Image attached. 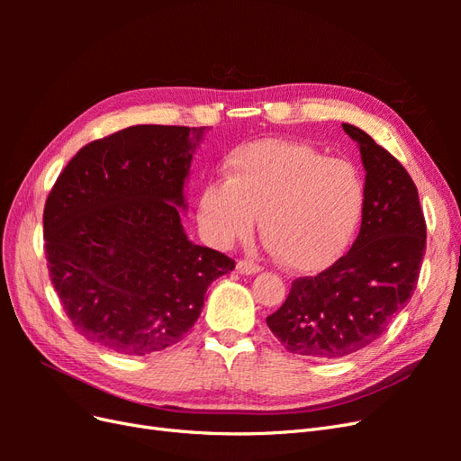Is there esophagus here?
<instances>
[{
	"mask_svg": "<svg viewBox=\"0 0 461 461\" xmlns=\"http://www.w3.org/2000/svg\"><path fill=\"white\" fill-rule=\"evenodd\" d=\"M236 271H239L240 275H256L261 271V265H258L254 261H248V259H240L239 263H236Z\"/></svg>",
	"mask_w": 461,
	"mask_h": 461,
	"instance_id": "34e87169",
	"label": "esophagus"
}]
</instances>
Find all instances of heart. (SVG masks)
Segmentation results:
<instances>
[{"label":"heart","mask_w":461,"mask_h":461,"mask_svg":"<svg viewBox=\"0 0 461 461\" xmlns=\"http://www.w3.org/2000/svg\"><path fill=\"white\" fill-rule=\"evenodd\" d=\"M225 178L200 188L196 215L209 244L230 248L259 229L290 269L323 271L354 240L366 207L357 167L313 146L278 138L232 148Z\"/></svg>","instance_id":"heart-1"}]
</instances>
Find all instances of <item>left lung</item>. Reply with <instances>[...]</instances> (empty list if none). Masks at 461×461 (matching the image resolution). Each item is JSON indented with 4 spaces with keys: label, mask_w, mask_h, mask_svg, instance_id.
Returning a JSON list of instances; mask_svg holds the SVG:
<instances>
[{
    "label": "left lung",
    "mask_w": 461,
    "mask_h": 461,
    "mask_svg": "<svg viewBox=\"0 0 461 461\" xmlns=\"http://www.w3.org/2000/svg\"><path fill=\"white\" fill-rule=\"evenodd\" d=\"M366 169V207L350 252L292 283L267 327L288 352L339 359L373 344L411 298L427 246L420 194L402 163L354 124Z\"/></svg>",
    "instance_id": "1"
}]
</instances>
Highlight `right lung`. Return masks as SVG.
I'll return each mask as SVG.
<instances>
[{
    "mask_svg": "<svg viewBox=\"0 0 461 461\" xmlns=\"http://www.w3.org/2000/svg\"><path fill=\"white\" fill-rule=\"evenodd\" d=\"M207 127L136 124L78 149L44 207L46 259L73 327L124 356L161 352L196 323L234 259L192 244L185 183Z\"/></svg>",
    "mask_w": 461,
    "mask_h": 461,
    "instance_id": "obj_1",
    "label": "right lung"
}]
</instances>
